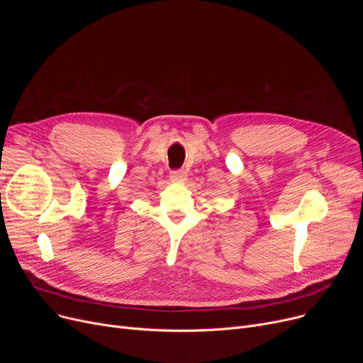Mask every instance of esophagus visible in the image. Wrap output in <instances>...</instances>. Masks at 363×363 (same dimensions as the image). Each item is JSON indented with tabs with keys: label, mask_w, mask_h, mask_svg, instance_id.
Segmentation results:
<instances>
[{
	"label": "esophagus",
	"mask_w": 363,
	"mask_h": 363,
	"mask_svg": "<svg viewBox=\"0 0 363 363\" xmlns=\"http://www.w3.org/2000/svg\"><path fill=\"white\" fill-rule=\"evenodd\" d=\"M170 179L175 181V182H184L186 179V172L182 170V169H178V170H174L170 174Z\"/></svg>",
	"instance_id": "1"
}]
</instances>
